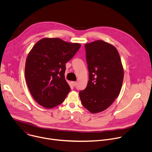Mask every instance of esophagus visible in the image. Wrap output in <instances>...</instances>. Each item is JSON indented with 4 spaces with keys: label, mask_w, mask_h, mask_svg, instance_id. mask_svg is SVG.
<instances>
[{
    "label": "esophagus",
    "mask_w": 152,
    "mask_h": 152,
    "mask_svg": "<svg viewBox=\"0 0 152 152\" xmlns=\"http://www.w3.org/2000/svg\"><path fill=\"white\" fill-rule=\"evenodd\" d=\"M72 86H75L77 85V83H76V82H72Z\"/></svg>",
    "instance_id": "esophagus-1"
}]
</instances>
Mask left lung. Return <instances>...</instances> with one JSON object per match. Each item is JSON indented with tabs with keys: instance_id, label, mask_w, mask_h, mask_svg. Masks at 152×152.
<instances>
[{
	"instance_id": "left-lung-1",
	"label": "left lung",
	"mask_w": 152,
	"mask_h": 152,
	"mask_svg": "<svg viewBox=\"0 0 152 152\" xmlns=\"http://www.w3.org/2000/svg\"><path fill=\"white\" fill-rule=\"evenodd\" d=\"M89 80L80 91L82 105L91 113L109 107L120 94L124 71L119 53L113 45L97 40L85 45Z\"/></svg>"
}]
</instances>
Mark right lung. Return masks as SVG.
<instances>
[{
	"mask_svg": "<svg viewBox=\"0 0 152 152\" xmlns=\"http://www.w3.org/2000/svg\"><path fill=\"white\" fill-rule=\"evenodd\" d=\"M80 47L60 38L38 41L28 55L25 78L29 91L40 105L52 108L61 104L70 91L65 79L66 63Z\"/></svg>",
	"mask_w": 152,
	"mask_h": 152,
	"instance_id": "1",
	"label": "right lung"
}]
</instances>
